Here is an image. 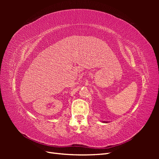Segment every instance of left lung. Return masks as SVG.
<instances>
[{"mask_svg": "<svg viewBox=\"0 0 159 159\" xmlns=\"http://www.w3.org/2000/svg\"><path fill=\"white\" fill-rule=\"evenodd\" d=\"M104 122H107V121H104Z\"/></svg>", "mask_w": 159, "mask_h": 159, "instance_id": "obj_1", "label": "left lung"}]
</instances>
